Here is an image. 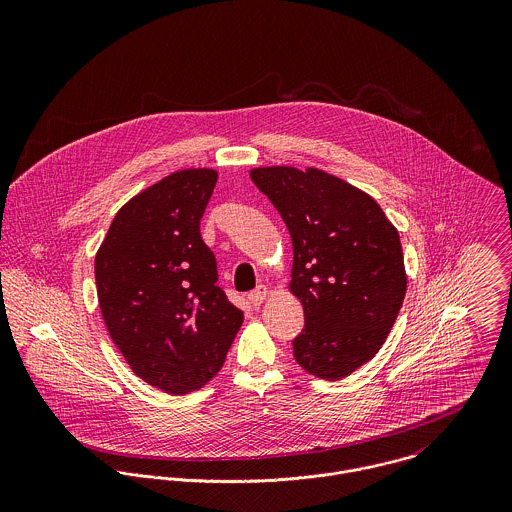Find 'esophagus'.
<instances>
[{
  "instance_id": "1",
  "label": "esophagus",
  "mask_w": 512,
  "mask_h": 512,
  "mask_svg": "<svg viewBox=\"0 0 512 512\" xmlns=\"http://www.w3.org/2000/svg\"><path fill=\"white\" fill-rule=\"evenodd\" d=\"M268 297V288L266 286H258L254 292L248 293V299H250V303L254 305V307H258V305H262V301Z\"/></svg>"
}]
</instances>
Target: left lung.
I'll list each match as a JSON object with an SVG mask.
<instances>
[{"mask_svg": "<svg viewBox=\"0 0 512 512\" xmlns=\"http://www.w3.org/2000/svg\"><path fill=\"white\" fill-rule=\"evenodd\" d=\"M250 177L292 236L290 292L305 317L295 363L341 380L380 351L402 307L408 278L398 230L365 191L321 169L256 167Z\"/></svg>", "mask_w": 512, "mask_h": 512, "instance_id": "1", "label": "left lung"}]
</instances>
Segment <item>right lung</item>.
Instances as JSON below:
<instances>
[{
    "label": "right lung",
    "mask_w": 512,
    "mask_h": 512,
    "mask_svg": "<svg viewBox=\"0 0 512 512\" xmlns=\"http://www.w3.org/2000/svg\"><path fill=\"white\" fill-rule=\"evenodd\" d=\"M219 173L181 169L132 197L94 258L98 305L126 363L169 394L203 388L226 359L244 313L217 286L201 217Z\"/></svg>",
    "instance_id": "add662e5"
}]
</instances>
